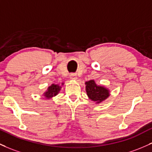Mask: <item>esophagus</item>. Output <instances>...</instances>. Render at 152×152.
Wrapping results in <instances>:
<instances>
[{"label":"esophagus","mask_w":152,"mask_h":152,"mask_svg":"<svg viewBox=\"0 0 152 152\" xmlns=\"http://www.w3.org/2000/svg\"><path fill=\"white\" fill-rule=\"evenodd\" d=\"M76 75L74 74V73H71V75H70V79L71 80H76Z\"/></svg>","instance_id":"obj_1"}]
</instances>
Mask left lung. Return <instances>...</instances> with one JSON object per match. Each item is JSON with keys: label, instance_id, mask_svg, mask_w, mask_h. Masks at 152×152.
Wrapping results in <instances>:
<instances>
[{"label": "left lung", "instance_id": "8db88e82", "mask_svg": "<svg viewBox=\"0 0 152 152\" xmlns=\"http://www.w3.org/2000/svg\"><path fill=\"white\" fill-rule=\"evenodd\" d=\"M86 91L90 99L99 104L110 96V91L103 86L96 85L94 80L85 83Z\"/></svg>", "mask_w": 152, "mask_h": 152}]
</instances>
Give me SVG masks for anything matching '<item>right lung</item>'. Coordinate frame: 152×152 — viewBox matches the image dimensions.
I'll list each match as a JSON object with an SVG mask.
<instances>
[{
	"instance_id": "obj_1",
	"label": "right lung",
	"mask_w": 152,
	"mask_h": 152,
	"mask_svg": "<svg viewBox=\"0 0 152 152\" xmlns=\"http://www.w3.org/2000/svg\"><path fill=\"white\" fill-rule=\"evenodd\" d=\"M61 86H59L58 84H52L48 88V90L44 93V96H45L46 99H50L53 96H56L58 94L60 91H61Z\"/></svg>"
}]
</instances>
